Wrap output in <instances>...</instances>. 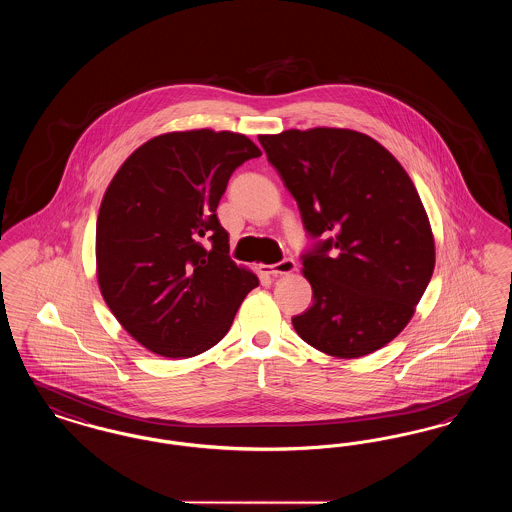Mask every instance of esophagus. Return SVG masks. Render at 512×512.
<instances>
[{
  "label": "esophagus",
  "mask_w": 512,
  "mask_h": 512,
  "mask_svg": "<svg viewBox=\"0 0 512 512\" xmlns=\"http://www.w3.org/2000/svg\"><path fill=\"white\" fill-rule=\"evenodd\" d=\"M263 270L270 274V276H282V274H290L295 270V261L293 259H282L280 263L276 265H270V267H263Z\"/></svg>",
  "instance_id": "34e87169"
}]
</instances>
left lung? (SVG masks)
I'll list each match as a JSON object with an SVG mask.
<instances>
[{
    "mask_svg": "<svg viewBox=\"0 0 512 512\" xmlns=\"http://www.w3.org/2000/svg\"><path fill=\"white\" fill-rule=\"evenodd\" d=\"M259 142L313 240L301 255L313 305L292 318L295 332L340 359L384 347L413 317L436 263L413 180L355 130H286Z\"/></svg>",
    "mask_w": 512,
    "mask_h": 512,
    "instance_id": "8db88e82",
    "label": "left lung"
}]
</instances>
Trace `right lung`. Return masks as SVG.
Returning a JSON list of instances; mask_svg holds the SVG:
<instances>
[{
    "label": "right lung",
    "mask_w": 512,
    "mask_h": 512,
    "mask_svg": "<svg viewBox=\"0 0 512 512\" xmlns=\"http://www.w3.org/2000/svg\"><path fill=\"white\" fill-rule=\"evenodd\" d=\"M261 149L244 134L188 130L138 147L99 207L101 295L122 328L161 357L217 345L259 286L236 267L217 207L228 180Z\"/></svg>",
    "instance_id": "obj_1"
}]
</instances>
